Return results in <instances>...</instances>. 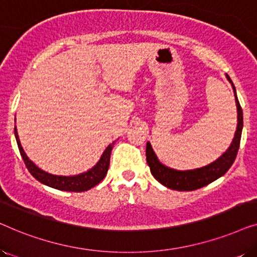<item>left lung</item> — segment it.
<instances>
[{"mask_svg":"<svg viewBox=\"0 0 257 257\" xmlns=\"http://www.w3.org/2000/svg\"><path fill=\"white\" fill-rule=\"evenodd\" d=\"M227 76V79L231 83L234 90L235 101H236L237 107V128L235 132V137L231 142L229 149L221 156L219 159L214 161V163L207 165L205 167L196 168V170L192 171H177L173 168H170L165 166L161 163H159L156 153L153 152L152 146L150 143L146 145V160L149 164L151 173L154 178L157 179L160 184H163L166 187L174 189V191H195L207 186L210 182H213L216 179L226 173L229 170L231 165L235 161V158L237 156L238 147H240L241 142V135H242V127H243V113H242V107L240 103H238L236 90L229 76Z\"/></svg>","mask_w":257,"mask_h":257,"instance_id":"obj_1","label":"left lung"}]
</instances>
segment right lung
I'll return each instance as SVG.
<instances>
[{
	"instance_id": "obj_1",
	"label": "right lung",
	"mask_w": 257,
	"mask_h": 257,
	"mask_svg": "<svg viewBox=\"0 0 257 257\" xmlns=\"http://www.w3.org/2000/svg\"><path fill=\"white\" fill-rule=\"evenodd\" d=\"M15 137L17 146H19L21 157L26 164L28 171L30 172L31 175L35 179L42 184L49 186V187L59 189V191H68V192H84L87 189H91L94 186L99 184V182L105 178L107 173L108 166H110V156L111 151L113 149L114 143L110 144L104 151L103 156H101L100 160L98 161L96 166L91 168L90 171L82 173L79 175H75V177H62V175H52L49 174L47 172L42 171L35 165L33 161L29 160V158L26 156L24 151L21 146L19 136H17V131L15 127Z\"/></svg>"
}]
</instances>
